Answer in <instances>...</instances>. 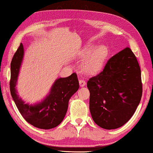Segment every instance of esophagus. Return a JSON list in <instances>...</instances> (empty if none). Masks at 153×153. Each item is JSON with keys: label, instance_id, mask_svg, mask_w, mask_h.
Listing matches in <instances>:
<instances>
[{"label": "esophagus", "instance_id": "esophagus-1", "mask_svg": "<svg viewBox=\"0 0 153 153\" xmlns=\"http://www.w3.org/2000/svg\"><path fill=\"white\" fill-rule=\"evenodd\" d=\"M79 85H80L81 87H83V86H85L86 84L85 81L84 80V79H79Z\"/></svg>", "mask_w": 153, "mask_h": 153}]
</instances>
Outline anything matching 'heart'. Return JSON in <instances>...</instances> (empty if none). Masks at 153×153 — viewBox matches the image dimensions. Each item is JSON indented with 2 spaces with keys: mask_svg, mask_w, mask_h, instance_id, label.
<instances>
[{
  "mask_svg": "<svg viewBox=\"0 0 153 153\" xmlns=\"http://www.w3.org/2000/svg\"><path fill=\"white\" fill-rule=\"evenodd\" d=\"M108 54L105 46H100L95 49L90 56L84 61L83 69L88 74H94L100 70Z\"/></svg>",
  "mask_w": 153,
  "mask_h": 153,
  "instance_id": "1",
  "label": "heart"
}]
</instances>
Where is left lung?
<instances>
[{
    "label": "left lung",
    "instance_id": "1",
    "mask_svg": "<svg viewBox=\"0 0 153 153\" xmlns=\"http://www.w3.org/2000/svg\"><path fill=\"white\" fill-rule=\"evenodd\" d=\"M87 86L90 111L97 125L111 130L127 123L142 96L140 67L131 49L127 47L112 56Z\"/></svg>",
    "mask_w": 153,
    "mask_h": 153
}]
</instances>
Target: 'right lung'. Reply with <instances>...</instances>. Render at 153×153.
I'll list each match as a JSON object with an SVG mask.
<instances>
[{
    "mask_svg": "<svg viewBox=\"0 0 153 153\" xmlns=\"http://www.w3.org/2000/svg\"><path fill=\"white\" fill-rule=\"evenodd\" d=\"M23 54V45L21 43L11 62L10 85L12 99L20 113L31 125L46 130L56 127L65 116L70 97L79 88L77 75L73 73L65 78L58 79L52 86L50 94L43 101L34 105H29L20 98L16 89Z\"/></svg>",
    "mask_w": 153,
    "mask_h": 153,
    "instance_id": "obj_1",
    "label": "right lung"
}]
</instances>
